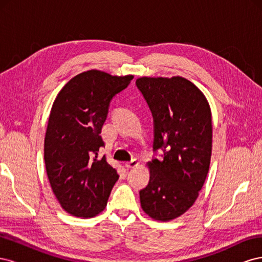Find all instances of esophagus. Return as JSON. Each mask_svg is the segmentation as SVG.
<instances>
[{
	"label": "esophagus",
	"instance_id": "obj_1",
	"mask_svg": "<svg viewBox=\"0 0 262 262\" xmlns=\"http://www.w3.org/2000/svg\"><path fill=\"white\" fill-rule=\"evenodd\" d=\"M138 165H139V162H138V160H136V158H134V160H132V161H130V162H126L124 164L126 168H134V167H137Z\"/></svg>",
	"mask_w": 262,
	"mask_h": 262
}]
</instances>
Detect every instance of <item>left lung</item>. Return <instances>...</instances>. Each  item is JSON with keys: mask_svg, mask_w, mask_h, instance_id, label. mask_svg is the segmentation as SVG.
Here are the masks:
<instances>
[{"mask_svg": "<svg viewBox=\"0 0 262 262\" xmlns=\"http://www.w3.org/2000/svg\"><path fill=\"white\" fill-rule=\"evenodd\" d=\"M154 121L153 150L162 158L147 163L148 185L141 207L154 220L182 215L196 200L212 153V117L202 92L184 77H140L136 82Z\"/></svg>", "mask_w": 262, "mask_h": 262, "instance_id": "obj_1", "label": "left lung"}]
</instances>
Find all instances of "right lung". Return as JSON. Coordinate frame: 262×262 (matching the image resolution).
Returning <instances> with one entry per match:
<instances>
[{
  "instance_id": "1",
  "label": "right lung",
  "mask_w": 262,
  "mask_h": 262,
  "mask_svg": "<svg viewBox=\"0 0 262 262\" xmlns=\"http://www.w3.org/2000/svg\"><path fill=\"white\" fill-rule=\"evenodd\" d=\"M133 75L90 70L70 80L55 98L45 138V164L52 191L71 215L93 217L105 209L119 178L100 137L112 99Z\"/></svg>"
}]
</instances>
